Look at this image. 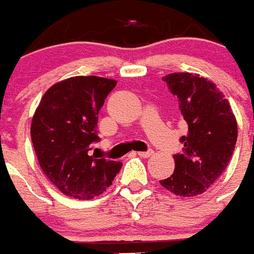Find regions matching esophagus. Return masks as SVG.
I'll list each match as a JSON object with an SVG mask.
<instances>
[{
	"instance_id": "esophagus-1",
	"label": "esophagus",
	"mask_w": 254,
	"mask_h": 254,
	"mask_svg": "<svg viewBox=\"0 0 254 254\" xmlns=\"http://www.w3.org/2000/svg\"><path fill=\"white\" fill-rule=\"evenodd\" d=\"M136 154L139 155V157H143V158H148V157H150V155L153 154V150L152 149H148L147 152H138Z\"/></svg>"
}]
</instances>
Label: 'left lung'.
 <instances>
[{
    "label": "left lung",
    "instance_id": "left-lung-1",
    "mask_svg": "<svg viewBox=\"0 0 254 254\" xmlns=\"http://www.w3.org/2000/svg\"><path fill=\"white\" fill-rule=\"evenodd\" d=\"M180 104L187 124L181 153H176L175 172L159 184L175 195L190 197L205 192L228 167L238 129L235 116L223 93L204 77L171 73L163 77Z\"/></svg>",
    "mask_w": 254,
    "mask_h": 254
}]
</instances>
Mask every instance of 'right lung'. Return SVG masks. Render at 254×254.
Segmentation results:
<instances>
[{"mask_svg": "<svg viewBox=\"0 0 254 254\" xmlns=\"http://www.w3.org/2000/svg\"><path fill=\"white\" fill-rule=\"evenodd\" d=\"M116 83L96 76L72 77L52 86L34 114L31 140L39 164L64 195L96 197L122 170V162L90 155L100 141L99 113Z\"/></svg>", "mask_w": 254, "mask_h": 254, "instance_id": "obj_1", "label": "right lung"}]
</instances>
